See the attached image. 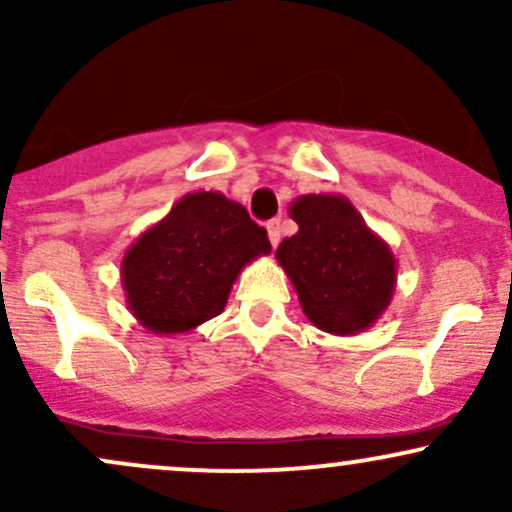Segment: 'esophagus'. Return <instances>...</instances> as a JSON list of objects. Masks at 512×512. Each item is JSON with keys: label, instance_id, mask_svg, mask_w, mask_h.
<instances>
[{"label": "esophagus", "instance_id": "obj_1", "mask_svg": "<svg viewBox=\"0 0 512 512\" xmlns=\"http://www.w3.org/2000/svg\"><path fill=\"white\" fill-rule=\"evenodd\" d=\"M267 236H269V243H272L276 248V245H279V240H281V221L279 219L267 223Z\"/></svg>", "mask_w": 512, "mask_h": 512}]
</instances>
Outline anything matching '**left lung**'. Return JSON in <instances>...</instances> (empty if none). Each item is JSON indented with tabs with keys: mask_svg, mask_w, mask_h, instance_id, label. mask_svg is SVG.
Segmentation results:
<instances>
[{
	"mask_svg": "<svg viewBox=\"0 0 512 512\" xmlns=\"http://www.w3.org/2000/svg\"><path fill=\"white\" fill-rule=\"evenodd\" d=\"M289 216L296 236L276 248L305 317L322 332H366L392 303L397 260L344 195H301Z\"/></svg>",
	"mask_w": 512,
	"mask_h": 512,
	"instance_id": "obj_1",
	"label": "left lung"
}]
</instances>
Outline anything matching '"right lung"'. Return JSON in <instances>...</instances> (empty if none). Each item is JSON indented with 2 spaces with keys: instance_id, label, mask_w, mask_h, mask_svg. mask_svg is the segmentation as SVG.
I'll return each mask as SVG.
<instances>
[{
  "instance_id": "1",
  "label": "right lung",
  "mask_w": 512,
  "mask_h": 512,
  "mask_svg": "<svg viewBox=\"0 0 512 512\" xmlns=\"http://www.w3.org/2000/svg\"><path fill=\"white\" fill-rule=\"evenodd\" d=\"M267 231L221 192H190L129 245L127 308L151 334H182L221 315L245 264L269 255Z\"/></svg>"
}]
</instances>
